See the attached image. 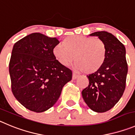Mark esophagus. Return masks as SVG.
<instances>
[{"mask_svg":"<svg viewBox=\"0 0 135 135\" xmlns=\"http://www.w3.org/2000/svg\"><path fill=\"white\" fill-rule=\"evenodd\" d=\"M77 77H78V75H76L75 73H73V79L75 80V79H76Z\"/></svg>","mask_w":135,"mask_h":135,"instance_id":"obj_1","label":"esophagus"}]
</instances>
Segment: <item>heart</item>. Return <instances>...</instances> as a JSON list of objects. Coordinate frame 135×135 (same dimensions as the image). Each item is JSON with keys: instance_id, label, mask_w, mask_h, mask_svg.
I'll list each match as a JSON object with an SVG mask.
<instances>
[{"instance_id": "b5f03b06", "label": "heart", "mask_w": 135, "mask_h": 135, "mask_svg": "<svg viewBox=\"0 0 135 135\" xmlns=\"http://www.w3.org/2000/svg\"><path fill=\"white\" fill-rule=\"evenodd\" d=\"M107 52L103 40L84 35L68 36L62 41V46L56 45L52 50L54 56L60 65L69 66L75 60L76 69L87 74L95 73L101 68Z\"/></svg>"}]
</instances>
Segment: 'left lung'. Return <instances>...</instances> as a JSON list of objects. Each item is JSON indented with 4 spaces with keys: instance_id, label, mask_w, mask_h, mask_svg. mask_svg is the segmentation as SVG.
<instances>
[{
    "instance_id": "8db88e82",
    "label": "left lung",
    "mask_w": 135,
    "mask_h": 135,
    "mask_svg": "<svg viewBox=\"0 0 135 135\" xmlns=\"http://www.w3.org/2000/svg\"><path fill=\"white\" fill-rule=\"evenodd\" d=\"M103 40L107 46V57L103 66L87 75L89 86L82 91L83 98L93 111L104 113L117 104L125 90L128 65L124 45L111 33L99 31L90 34Z\"/></svg>"
}]
</instances>
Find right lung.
Instances as JSON below:
<instances>
[{"label":"right lung","mask_w":135,"mask_h":135,"mask_svg":"<svg viewBox=\"0 0 135 135\" xmlns=\"http://www.w3.org/2000/svg\"><path fill=\"white\" fill-rule=\"evenodd\" d=\"M59 43L56 38L35 32L14 45L9 62L11 90L28 110L42 113L52 107L71 80L72 70L60 65L52 53Z\"/></svg>","instance_id":"1"}]
</instances>
